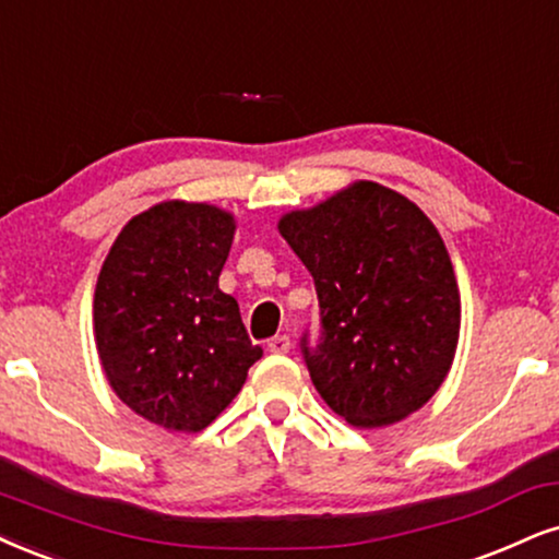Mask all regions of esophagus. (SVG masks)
<instances>
[{
  "mask_svg": "<svg viewBox=\"0 0 559 559\" xmlns=\"http://www.w3.org/2000/svg\"><path fill=\"white\" fill-rule=\"evenodd\" d=\"M266 347H269V353H274V355L290 353V336H285V334L272 336V340L266 342Z\"/></svg>",
  "mask_w": 559,
  "mask_h": 559,
  "instance_id": "esophagus-1",
  "label": "esophagus"
}]
</instances>
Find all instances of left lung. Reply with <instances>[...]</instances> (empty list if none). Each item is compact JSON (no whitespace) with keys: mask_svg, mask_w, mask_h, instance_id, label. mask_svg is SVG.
Instances as JSON below:
<instances>
[{"mask_svg":"<svg viewBox=\"0 0 559 559\" xmlns=\"http://www.w3.org/2000/svg\"><path fill=\"white\" fill-rule=\"evenodd\" d=\"M311 272L319 336L302 332L308 373L336 415L383 427L443 383L459 342L461 298L443 238L396 191L360 181L280 219Z\"/></svg>","mask_w":559,"mask_h":559,"instance_id":"8db88e82","label":"left lung"}]
</instances>
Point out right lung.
<instances>
[{"label":"right lung","mask_w":559,"mask_h":559,"mask_svg":"<svg viewBox=\"0 0 559 559\" xmlns=\"http://www.w3.org/2000/svg\"><path fill=\"white\" fill-rule=\"evenodd\" d=\"M233 233L217 206L165 202L129 219L103 261L93 302L103 370L129 409L168 430H204L264 355L217 285Z\"/></svg>","instance_id":"add662e5"}]
</instances>
